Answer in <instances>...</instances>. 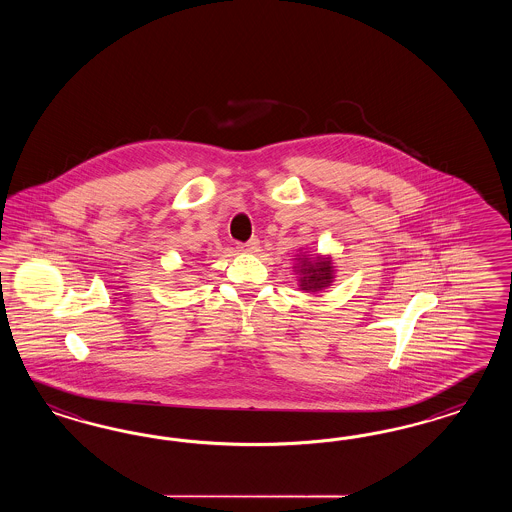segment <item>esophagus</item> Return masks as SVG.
I'll use <instances>...</instances> for the list:
<instances>
[{
    "label": "esophagus",
    "instance_id": "34e87169",
    "mask_svg": "<svg viewBox=\"0 0 512 512\" xmlns=\"http://www.w3.org/2000/svg\"><path fill=\"white\" fill-rule=\"evenodd\" d=\"M242 251H257L259 249V238H249L246 244H240Z\"/></svg>",
    "mask_w": 512,
    "mask_h": 512
}]
</instances>
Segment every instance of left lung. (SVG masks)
Segmentation results:
<instances>
[{
	"label": "left lung",
	"instance_id": "8db88e82",
	"mask_svg": "<svg viewBox=\"0 0 512 512\" xmlns=\"http://www.w3.org/2000/svg\"><path fill=\"white\" fill-rule=\"evenodd\" d=\"M296 268H298L296 272L300 276V279H298L300 289L306 291V293H319V291L326 289L334 279V270H332L330 259L317 257V259L310 261V259L302 257Z\"/></svg>",
	"mask_w": 512,
	"mask_h": 512
}]
</instances>
